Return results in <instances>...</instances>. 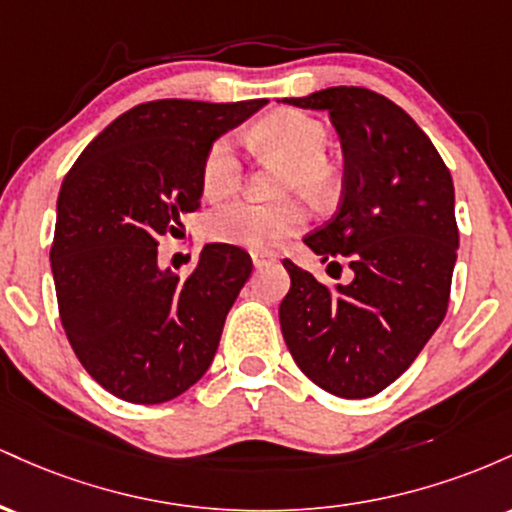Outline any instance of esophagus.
Masks as SVG:
<instances>
[{
	"label": "esophagus",
	"instance_id": "obj_1",
	"mask_svg": "<svg viewBox=\"0 0 512 512\" xmlns=\"http://www.w3.org/2000/svg\"><path fill=\"white\" fill-rule=\"evenodd\" d=\"M274 260H276L274 252H252V264H255V267H262V264L274 262Z\"/></svg>",
	"mask_w": 512,
	"mask_h": 512
}]
</instances>
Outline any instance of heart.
<instances>
[{"instance_id":"1","label":"heart","mask_w":512,"mask_h":512,"mask_svg":"<svg viewBox=\"0 0 512 512\" xmlns=\"http://www.w3.org/2000/svg\"><path fill=\"white\" fill-rule=\"evenodd\" d=\"M252 142L264 154L281 158L291 166L284 187L305 190L313 197H327L337 187V173L325 161L330 132L315 117L301 110H279L252 129ZM202 192L211 199L233 195L243 182V161L233 137H219L202 161ZM308 211L301 202L255 204L238 199L216 207L204 216V236L211 243L236 245L248 250H272L281 240L301 233Z\"/></svg>"}]
</instances>
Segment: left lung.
I'll return each instance as SVG.
<instances>
[{"label": "left lung", "instance_id": "left-lung-1", "mask_svg": "<svg viewBox=\"0 0 512 512\" xmlns=\"http://www.w3.org/2000/svg\"><path fill=\"white\" fill-rule=\"evenodd\" d=\"M284 103L327 110L339 134L342 202L305 245L339 272L346 257L354 281L330 289L284 260L281 332L322 390L373 397L414 363L448 310L460 245L450 170L424 129L368 88L332 86Z\"/></svg>", "mask_w": 512, "mask_h": 512}]
</instances>
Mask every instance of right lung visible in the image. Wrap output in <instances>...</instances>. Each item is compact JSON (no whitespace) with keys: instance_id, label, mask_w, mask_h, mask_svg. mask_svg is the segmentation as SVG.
I'll return each instance as SVG.
<instances>
[{"instance_id":"obj_1","label":"right lung","mask_w":512,"mask_h":512,"mask_svg":"<svg viewBox=\"0 0 512 512\" xmlns=\"http://www.w3.org/2000/svg\"><path fill=\"white\" fill-rule=\"evenodd\" d=\"M262 105L267 98L142 103L110 122L64 178L50 250L60 320L81 366L110 395L168 402L214 361L250 255L209 243L180 279L158 267V238L199 209L209 146Z\"/></svg>"}]
</instances>
